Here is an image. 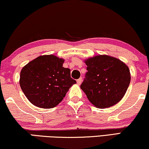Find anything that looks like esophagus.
I'll return each mask as SVG.
<instances>
[{"instance_id":"1","label":"esophagus","mask_w":149,"mask_h":149,"mask_svg":"<svg viewBox=\"0 0 149 149\" xmlns=\"http://www.w3.org/2000/svg\"><path fill=\"white\" fill-rule=\"evenodd\" d=\"M81 81H82V78H81V77H79L78 79H77V84L78 85H80L81 84Z\"/></svg>"}]
</instances>
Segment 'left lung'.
<instances>
[{"label":"left lung","mask_w":149,"mask_h":149,"mask_svg":"<svg viewBox=\"0 0 149 149\" xmlns=\"http://www.w3.org/2000/svg\"><path fill=\"white\" fill-rule=\"evenodd\" d=\"M85 63L88 72L80 88L88 99L98 108L117 104L123 97L130 82L128 67L107 55L94 56Z\"/></svg>","instance_id":"1"}]
</instances>
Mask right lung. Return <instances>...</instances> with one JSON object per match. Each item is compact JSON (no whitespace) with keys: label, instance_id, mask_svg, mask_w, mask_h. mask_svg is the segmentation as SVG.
Here are the masks:
<instances>
[{"label":"right lung","instance_id":"1","mask_svg":"<svg viewBox=\"0 0 149 149\" xmlns=\"http://www.w3.org/2000/svg\"><path fill=\"white\" fill-rule=\"evenodd\" d=\"M64 60L52 55L40 56L21 71L19 84L33 105L50 109L61 101L73 84L70 70L63 67Z\"/></svg>","mask_w":149,"mask_h":149}]
</instances>
